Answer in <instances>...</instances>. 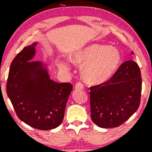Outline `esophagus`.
I'll return each instance as SVG.
<instances>
[{
	"label": "esophagus",
	"mask_w": 152,
	"mask_h": 152,
	"mask_svg": "<svg viewBox=\"0 0 152 152\" xmlns=\"http://www.w3.org/2000/svg\"><path fill=\"white\" fill-rule=\"evenodd\" d=\"M83 88H84V87H83V85L82 84L81 82H78V83H76V85H75V88L77 90H82L83 89Z\"/></svg>",
	"instance_id": "34e87169"
}]
</instances>
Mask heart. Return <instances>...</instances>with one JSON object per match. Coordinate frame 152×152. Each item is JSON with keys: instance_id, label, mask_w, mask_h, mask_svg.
Listing matches in <instances>:
<instances>
[{"instance_id": "obj_1", "label": "heart", "mask_w": 152, "mask_h": 152, "mask_svg": "<svg viewBox=\"0 0 152 152\" xmlns=\"http://www.w3.org/2000/svg\"><path fill=\"white\" fill-rule=\"evenodd\" d=\"M69 60L74 65L81 66V76L87 83L99 85L114 76L121 64V55L115 47L92 43L71 54ZM58 66L62 70H69L66 61L59 62Z\"/></svg>"}]
</instances>
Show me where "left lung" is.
Returning <instances> with one entry per match:
<instances>
[{
	"mask_svg": "<svg viewBox=\"0 0 152 152\" xmlns=\"http://www.w3.org/2000/svg\"><path fill=\"white\" fill-rule=\"evenodd\" d=\"M90 90L91 117L94 123L101 128L120 126L140 104L142 76L139 66L134 61H127L109 81L90 87Z\"/></svg>",
	"mask_w": 152,
	"mask_h": 152,
	"instance_id": "1",
	"label": "left lung"
}]
</instances>
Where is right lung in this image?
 Masks as SVG:
<instances>
[{
  "instance_id": "right-lung-1",
  "label": "right lung",
  "mask_w": 152,
  "mask_h": 152,
  "mask_svg": "<svg viewBox=\"0 0 152 152\" xmlns=\"http://www.w3.org/2000/svg\"><path fill=\"white\" fill-rule=\"evenodd\" d=\"M37 42L26 46L10 66L6 91L18 117L40 130L58 127L73 86L50 79L48 64L32 61Z\"/></svg>"
}]
</instances>
